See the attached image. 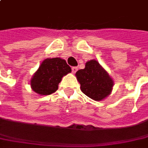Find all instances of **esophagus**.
Returning a JSON list of instances; mask_svg holds the SVG:
<instances>
[{
	"mask_svg": "<svg viewBox=\"0 0 148 148\" xmlns=\"http://www.w3.org/2000/svg\"><path fill=\"white\" fill-rule=\"evenodd\" d=\"M77 70H78V68H77V67H72V71L73 74H75V73L77 72Z\"/></svg>",
	"mask_w": 148,
	"mask_h": 148,
	"instance_id": "esophagus-1",
	"label": "esophagus"
}]
</instances>
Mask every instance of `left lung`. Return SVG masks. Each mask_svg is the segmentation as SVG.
<instances>
[{"mask_svg": "<svg viewBox=\"0 0 148 148\" xmlns=\"http://www.w3.org/2000/svg\"><path fill=\"white\" fill-rule=\"evenodd\" d=\"M76 76L81 91L91 99L101 101L111 93L114 80L95 60L88 61L84 69L76 72Z\"/></svg>", "mask_w": 148, "mask_h": 148, "instance_id": "1", "label": "left lung"}]
</instances>
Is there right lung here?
Wrapping results in <instances>:
<instances>
[{"instance_id": "add662e5", "label": "right lung", "mask_w": 148, "mask_h": 148, "mask_svg": "<svg viewBox=\"0 0 148 148\" xmlns=\"http://www.w3.org/2000/svg\"><path fill=\"white\" fill-rule=\"evenodd\" d=\"M71 72V68L63 59H46L30 80L31 88L39 95H50L58 89L62 77Z\"/></svg>"}]
</instances>
